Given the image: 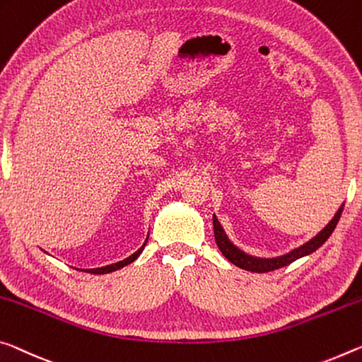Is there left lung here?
<instances>
[{"label":"left lung","instance_id":"obj_1","mask_svg":"<svg viewBox=\"0 0 362 362\" xmlns=\"http://www.w3.org/2000/svg\"><path fill=\"white\" fill-rule=\"evenodd\" d=\"M341 211H343V204L340 206V209L337 211L334 219L327 223L322 230L315 235L313 240H309L308 243L300 246V248L290 251L288 255L274 257V259H261V257H253V256L243 253L242 250H238L237 246L230 243V240H228L227 235L223 233V228L221 227L217 217L212 216V223H214V238H216L217 246H219V250L222 251V255L226 256L232 264H235L237 267L245 269V271H250V272H271V271H275V269L288 266V264H291L296 259H300V257H303V256L311 255L313 251L319 248V246H322L325 240L330 237L332 232H334V228L337 227L338 219H340V216H341Z\"/></svg>","mask_w":362,"mask_h":362}]
</instances>
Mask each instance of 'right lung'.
Masks as SVG:
<instances>
[{
  "label": "right lung",
  "mask_w": 362,
  "mask_h": 362,
  "mask_svg": "<svg viewBox=\"0 0 362 362\" xmlns=\"http://www.w3.org/2000/svg\"><path fill=\"white\" fill-rule=\"evenodd\" d=\"M145 246V245H143ZM143 246L139 250V251H135L134 255L132 256H129L127 259H124V261H119V262H114V264H109V266H105V267H98V269H85V271H87L88 274H109V272H114V271H117V269H120V267H124V266H127V264H130V262H134L136 257H139V255L143 251Z\"/></svg>",
  "instance_id": "right-lung-1"
}]
</instances>
